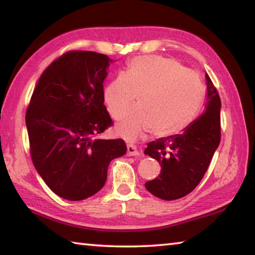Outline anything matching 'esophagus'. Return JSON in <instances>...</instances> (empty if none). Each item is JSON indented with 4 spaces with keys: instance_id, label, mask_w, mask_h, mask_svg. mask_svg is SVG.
Listing matches in <instances>:
<instances>
[{
    "instance_id": "esophagus-1",
    "label": "esophagus",
    "mask_w": 255,
    "mask_h": 255,
    "mask_svg": "<svg viewBox=\"0 0 255 255\" xmlns=\"http://www.w3.org/2000/svg\"><path fill=\"white\" fill-rule=\"evenodd\" d=\"M127 155L128 156H138L139 152H138L137 148L133 145H127Z\"/></svg>"
}]
</instances>
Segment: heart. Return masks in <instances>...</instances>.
<instances>
[{
	"mask_svg": "<svg viewBox=\"0 0 255 255\" xmlns=\"http://www.w3.org/2000/svg\"><path fill=\"white\" fill-rule=\"evenodd\" d=\"M138 107L117 124L120 136L133 140L150 131L169 137L184 130L199 112L206 86L199 74L162 56L132 59L103 91L108 110L116 119L126 114L135 98Z\"/></svg>",
	"mask_w": 255,
	"mask_h": 255,
	"instance_id": "obj_1",
	"label": "heart"
}]
</instances>
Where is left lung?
I'll return each instance as SVG.
<instances>
[{
  "mask_svg": "<svg viewBox=\"0 0 255 255\" xmlns=\"http://www.w3.org/2000/svg\"><path fill=\"white\" fill-rule=\"evenodd\" d=\"M205 111L178 135L150 141L145 154L161 164V173L145 188L163 200H175L195 189L221 141V98L206 74Z\"/></svg>",
  "mask_w": 255,
  "mask_h": 255,
  "instance_id": "left-lung-1",
  "label": "left lung"
}]
</instances>
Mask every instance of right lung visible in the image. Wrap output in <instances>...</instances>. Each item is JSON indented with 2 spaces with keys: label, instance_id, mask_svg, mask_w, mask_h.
<instances>
[{
  "label": "right lung",
  "instance_id": "obj_1",
  "mask_svg": "<svg viewBox=\"0 0 255 255\" xmlns=\"http://www.w3.org/2000/svg\"><path fill=\"white\" fill-rule=\"evenodd\" d=\"M114 62L94 51H68L50 64L25 114L30 153L56 195L84 200L105 185L108 166L126 154L123 139L98 136L112 125L103 105V82Z\"/></svg>",
  "mask_w": 255,
  "mask_h": 255
}]
</instances>
